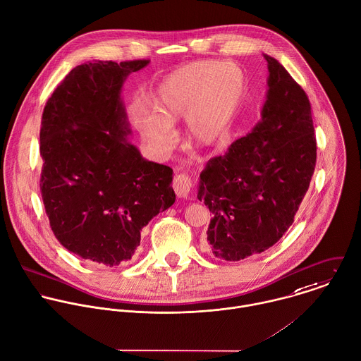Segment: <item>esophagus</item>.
<instances>
[{"instance_id":"esophagus-1","label":"esophagus","mask_w":361,"mask_h":361,"mask_svg":"<svg viewBox=\"0 0 361 361\" xmlns=\"http://www.w3.org/2000/svg\"><path fill=\"white\" fill-rule=\"evenodd\" d=\"M192 187H194V181L188 173H180L173 180V188H174L176 194L181 198L188 197Z\"/></svg>"}]
</instances>
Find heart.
<instances>
[{
  "mask_svg": "<svg viewBox=\"0 0 361 361\" xmlns=\"http://www.w3.org/2000/svg\"><path fill=\"white\" fill-rule=\"evenodd\" d=\"M246 88V75L235 63L195 61L173 73L161 85L160 116L143 119L145 136L160 149L176 142L173 123L187 118L188 136L200 145L216 142L231 125Z\"/></svg>",
  "mask_w": 361,
  "mask_h": 361,
  "instance_id": "b5f03b06",
  "label": "heart"
}]
</instances>
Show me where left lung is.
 Listing matches in <instances>:
<instances>
[{"label": "left lung", "instance_id": "obj_1", "mask_svg": "<svg viewBox=\"0 0 361 361\" xmlns=\"http://www.w3.org/2000/svg\"><path fill=\"white\" fill-rule=\"evenodd\" d=\"M262 122L201 173L198 200L212 212L207 242L238 262L276 245L293 225L317 163L311 102L273 57Z\"/></svg>", "mask_w": 361, "mask_h": 361}]
</instances>
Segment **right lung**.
<instances>
[{"label": "right lung", "instance_id": "obj_1", "mask_svg": "<svg viewBox=\"0 0 361 361\" xmlns=\"http://www.w3.org/2000/svg\"><path fill=\"white\" fill-rule=\"evenodd\" d=\"M150 60L74 67L47 99L40 126V192L56 239L102 266L130 260L140 231L176 201L169 166L126 142L121 87Z\"/></svg>", "mask_w": 361, "mask_h": 361}]
</instances>
